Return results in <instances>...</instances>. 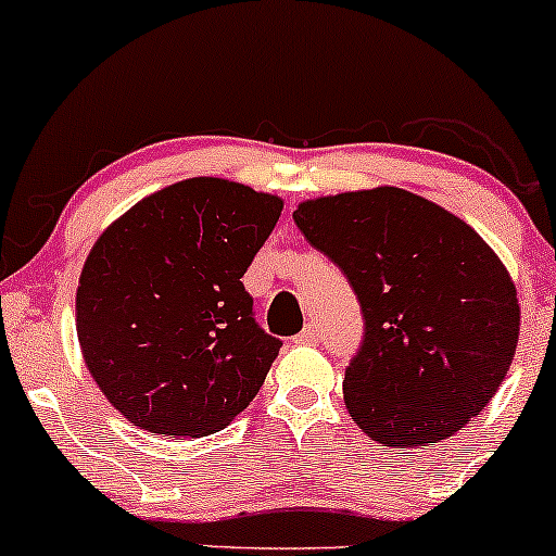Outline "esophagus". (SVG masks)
Instances as JSON below:
<instances>
[{"label": "esophagus", "instance_id": "obj_1", "mask_svg": "<svg viewBox=\"0 0 556 556\" xmlns=\"http://www.w3.org/2000/svg\"><path fill=\"white\" fill-rule=\"evenodd\" d=\"M317 339H320V330H317V326H304L302 333L296 336V344H317Z\"/></svg>", "mask_w": 556, "mask_h": 556}]
</instances>
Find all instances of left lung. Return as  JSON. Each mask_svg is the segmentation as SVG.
Instances as JSON below:
<instances>
[{"label": "left lung", "instance_id": "obj_1", "mask_svg": "<svg viewBox=\"0 0 556 556\" xmlns=\"http://www.w3.org/2000/svg\"><path fill=\"white\" fill-rule=\"evenodd\" d=\"M294 223L341 267L365 317L344 378L352 420L378 444L415 448L483 413L520 336L517 289L494 249L396 186L307 199Z\"/></svg>", "mask_w": 556, "mask_h": 556}]
</instances>
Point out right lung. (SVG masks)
Returning a JSON list of instances; mask_svg holds the SVG:
<instances>
[{
    "label": "right lung",
    "instance_id": "right-lung-1",
    "mask_svg": "<svg viewBox=\"0 0 556 556\" xmlns=\"http://www.w3.org/2000/svg\"><path fill=\"white\" fill-rule=\"evenodd\" d=\"M280 210L236 180L186 178L99 236L76 291L78 344L128 422L199 439L257 396L280 341L254 323L241 278Z\"/></svg>",
    "mask_w": 556,
    "mask_h": 556
}]
</instances>
